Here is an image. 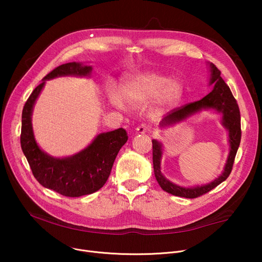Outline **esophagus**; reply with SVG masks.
Segmentation results:
<instances>
[{
	"instance_id": "34e87169",
	"label": "esophagus",
	"mask_w": 262,
	"mask_h": 262,
	"mask_svg": "<svg viewBox=\"0 0 262 262\" xmlns=\"http://www.w3.org/2000/svg\"><path fill=\"white\" fill-rule=\"evenodd\" d=\"M136 130H137V133H138V134H145V133L150 130V126L148 125V124H146V123H142V124H140L138 127H137Z\"/></svg>"
}]
</instances>
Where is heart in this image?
<instances>
[{
    "mask_svg": "<svg viewBox=\"0 0 262 262\" xmlns=\"http://www.w3.org/2000/svg\"><path fill=\"white\" fill-rule=\"evenodd\" d=\"M182 93L183 86L177 79H169L156 73L135 74L123 81L124 98L134 105L155 99L158 107H168L180 100ZM109 99L115 106L124 107V100L120 92L112 91Z\"/></svg>",
    "mask_w": 262,
    "mask_h": 262,
    "instance_id": "b5f03b06",
    "label": "heart"
}]
</instances>
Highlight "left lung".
Returning <instances> with one entry per match:
<instances>
[{
  "mask_svg": "<svg viewBox=\"0 0 262 262\" xmlns=\"http://www.w3.org/2000/svg\"><path fill=\"white\" fill-rule=\"evenodd\" d=\"M210 71H211V79L210 85H213V89L210 93L200 101L191 102L185 104L181 107H176L172 109L168 115L164 117L161 125H168L178 121H182L183 119L187 118L188 116L199 112L202 108H213L217 110L219 113L223 114V125L229 132V143H230V153L227 159V163L225 166L224 172L221 176H219L215 181L212 183L195 187V188H183L180 186H176L166 180L161 174L160 171V158H161V144L156 140H153V166H154V173L155 177L159 184V186L168 193H171L175 196H181L186 199H195L201 195H204L207 192L214 189L221 183H223L226 178L229 176L232 170L233 162H235V157L237 154V150L240 145L241 141V117H240V109L236 99L227 86L224 79L221 77V71L213 64L210 63Z\"/></svg>",
  "mask_w": 262,
  "mask_h": 262,
  "instance_id": "1",
  "label": "left lung"
}]
</instances>
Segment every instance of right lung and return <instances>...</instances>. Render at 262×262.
Here are the masks:
<instances>
[{
	"label": "right lung",
	"mask_w": 262,
	"mask_h": 262,
	"mask_svg": "<svg viewBox=\"0 0 262 262\" xmlns=\"http://www.w3.org/2000/svg\"><path fill=\"white\" fill-rule=\"evenodd\" d=\"M91 70L90 66L77 62H69L55 68L34 89L22 110L20 141L33 175L40 185L68 198L91 194L105 185L120 148L128 139L127 133L124 128H119L100 134L80 153L68 158H53L43 153L35 141L31 119L32 110L46 79L62 75L85 76Z\"/></svg>",
	"instance_id": "1"
}]
</instances>
